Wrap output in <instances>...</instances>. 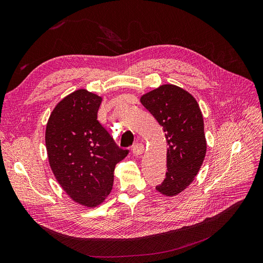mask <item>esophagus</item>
I'll use <instances>...</instances> for the list:
<instances>
[{
  "mask_svg": "<svg viewBox=\"0 0 263 263\" xmlns=\"http://www.w3.org/2000/svg\"><path fill=\"white\" fill-rule=\"evenodd\" d=\"M132 152L135 156H140V155H142L144 152V145L142 143H135L132 148Z\"/></svg>",
  "mask_w": 263,
  "mask_h": 263,
  "instance_id": "obj_1",
  "label": "esophagus"
}]
</instances>
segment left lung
<instances>
[{"label": "left lung", "mask_w": 263, "mask_h": 263, "mask_svg": "<svg viewBox=\"0 0 263 263\" xmlns=\"http://www.w3.org/2000/svg\"><path fill=\"white\" fill-rule=\"evenodd\" d=\"M141 103L162 126L169 145L166 178L156 190L176 196L194 181L205 159L207 143L199 105L187 91L173 84L144 94Z\"/></svg>", "instance_id": "1"}]
</instances>
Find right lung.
I'll return each mask as SVG.
<instances>
[{
    "label": "right lung",
    "mask_w": 263,
    "mask_h": 263,
    "mask_svg": "<svg viewBox=\"0 0 263 263\" xmlns=\"http://www.w3.org/2000/svg\"><path fill=\"white\" fill-rule=\"evenodd\" d=\"M102 97L77 90L56 105L46 124L51 169L72 200L96 207L109 195L114 170L128 149L116 144L97 120Z\"/></svg>",
    "instance_id": "right-lung-1"
}]
</instances>
